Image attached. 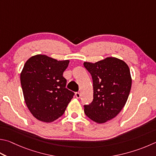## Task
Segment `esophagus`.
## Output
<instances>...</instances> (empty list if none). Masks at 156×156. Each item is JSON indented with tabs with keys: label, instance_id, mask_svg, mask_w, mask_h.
<instances>
[{
	"label": "esophagus",
	"instance_id": "34e87169",
	"mask_svg": "<svg viewBox=\"0 0 156 156\" xmlns=\"http://www.w3.org/2000/svg\"><path fill=\"white\" fill-rule=\"evenodd\" d=\"M75 96H76V98H80V93H79V92H76V93H75Z\"/></svg>",
	"mask_w": 156,
	"mask_h": 156
}]
</instances>
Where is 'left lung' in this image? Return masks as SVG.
<instances>
[{
    "mask_svg": "<svg viewBox=\"0 0 156 156\" xmlns=\"http://www.w3.org/2000/svg\"><path fill=\"white\" fill-rule=\"evenodd\" d=\"M93 80V100L84 105V113L98 123L115 117L125 106L131 89L132 78L122 60L108 57L95 63L84 62Z\"/></svg>",
    "mask_w": 156,
    "mask_h": 156,
    "instance_id": "left-lung-1",
    "label": "left lung"
}]
</instances>
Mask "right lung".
Listing matches in <instances>:
<instances>
[{"label":"right lung","mask_w":156,"mask_h":156,"mask_svg":"<svg viewBox=\"0 0 156 156\" xmlns=\"http://www.w3.org/2000/svg\"><path fill=\"white\" fill-rule=\"evenodd\" d=\"M69 61H57L42 55L30 57L20 74L22 91L34 117L50 123L61 117L74 93L66 88L63 76Z\"/></svg>","instance_id":"1"}]
</instances>
